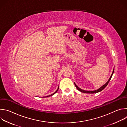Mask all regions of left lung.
<instances>
[{
    "label": "left lung",
    "instance_id": "8db88e82",
    "mask_svg": "<svg viewBox=\"0 0 127 127\" xmlns=\"http://www.w3.org/2000/svg\"><path fill=\"white\" fill-rule=\"evenodd\" d=\"M114 69H113V72H112V75H111L110 78H109V79H108V80L106 82V83H105L103 86H102L101 87H100L99 88H98V89L95 90H94V91H87V90H84L81 89V88H80L79 87H78V86H77L76 84L74 83L75 86H76V87L77 88V89L79 90V91H80V92H82V93H86V94H95V93H99V92H101V90H102L107 86V85L108 84V82H110V80L111 79V78H112V76H113V73H114Z\"/></svg>",
    "mask_w": 127,
    "mask_h": 127
}]
</instances>
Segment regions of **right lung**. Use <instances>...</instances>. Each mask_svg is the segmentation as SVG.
I'll list each match as a JSON object with an SVG mask.
<instances>
[{
  "label": "right lung",
  "mask_w": 127,
  "mask_h": 127,
  "mask_svg": "<svg viewBox=\"0 0 127 127\" xmlns=\"http://www.w3.org/2000/svg\"><path fill=\"white\" fill-rule=\"evenodd\" d=\"M58 89H59V87H58V89H57V90H56V91L55 92V93H53V94H52V95H48V96H45V97H48V96H52V95H54V94H55V93H56L57 92V91H58Z\"/></svg>",
  "instance_id": "add662e5"
}]
</instances>
